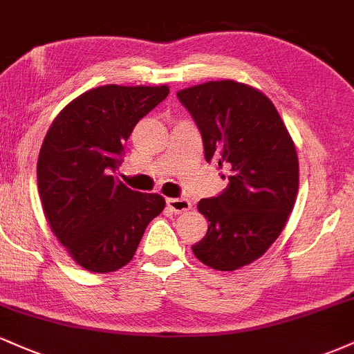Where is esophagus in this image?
Wrapping results in <instances>:
<instances>
[{
	"instance_id": "obj_1",
	"label": "esophagus",
	"mask_w": 354,
	"mask_h": 354,
	"mask_svg": "<svg viewBox=\"0 0 354 354\" xmlns=\"http://www.w3.org/2000/svg\"><path fill=\"white\" fill-rule=\"evenodd\" d=\"M166 205L173 213H185L191 208V201L188 198H169V200H166Z\"/></svg>"
}]
</instances>
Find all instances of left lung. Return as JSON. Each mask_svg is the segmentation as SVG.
Wrapping results in <instances>:
<instances>
[{"label": "left lung", "mask_w": 354, "mask_h": 354, "mask_svg": "<svg viewBox=\"0 0 354 354\" xmlns=\"http://www.w3.org/2000/svg\"><path fill=\"white\" fill-rule=\"evenodd\" d=\"M200 129L208 163L230 168L228 186L198 203L208 233L193 245L206 266L234 271L250 265L279 236L298 193V156L274 104L233 80L178 91Z\"/></svg>", "instance_id": "8db88e82"}]
</instances>
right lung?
<instances>
[{
    "label": "right lung",
    "instance_id": "right-lung-1",
    "mask_svg": "<svg viewBox=\"0 0 354 354\" xmlns=\"http://www.w3.org/2000/svg\"><path fill=\"white\" fill-rule=\"evenodd\" d=\"M168 86L106 84L83 93L56 116L38 158V189L51 231L93 273L131 261L146 226L165 208L160 194L138 193L115 176L138 121Z\"/></svg>",
    "mask_w": 354,
    "mask_h": 354
}]
</instances>
